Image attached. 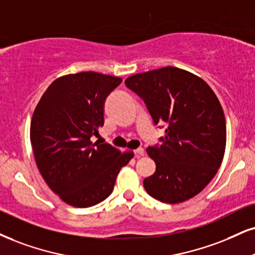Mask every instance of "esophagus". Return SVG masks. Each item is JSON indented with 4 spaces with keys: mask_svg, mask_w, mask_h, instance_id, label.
<instances>
[{
    "mask_svg": "<svg viewBox=\"0 0 255 255\" xmlns=\"http://www.w3.org/2000/svg\"><path fill=\"white\" fill-rule=\"evenodd\" d=\"M144 153H145V151H144L143 147H138V149L134 150V155H136L137 157H139V156H144Z\"/></svg>",
    "mask_w": 255,
    "mask_h": 255,
    "instance_id": "1",
    "label": "esophagus"
}]
</instances>
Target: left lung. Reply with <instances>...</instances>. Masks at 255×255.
Instances as JSON below:
<instances>
[{"instance_id":"obj_1","label":"left lung","mask_w":255,"mask_h":255,"mask_svg":"<svg viewBox=\"0 0 255 255\" xmlns=\"http://www.w3.org/2000/svg\"><path fill=\"white\" fill-rule=\"evenodd\" d=\"M125 85L143 100L155 125H166L161 144L146 149L155 174L143 181L146 193L180 203L202 191L221 165L226 119L218 97L201 78L177 67L134 74Z\"/></svg>"}]
</instances>
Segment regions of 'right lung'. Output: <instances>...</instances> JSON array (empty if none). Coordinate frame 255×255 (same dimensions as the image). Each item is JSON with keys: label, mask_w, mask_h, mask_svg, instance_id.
Instances as JSON below:
<instances>
[{"label": "right lung", "mask_w": 255, "mask_h": 255, "mask_svg": "<svg viewBox=\"0 0 255 255\" xmlns=\"http://www.w3.org/2000/svg\"><path fill=\"white\" fill-rule=\"evenodd\" d=\"M121 78L80 72L58 78L41 97L30 123L37 168L62 201L87 208L109 197L121 169L133 157L91 142L104 125V104Z\"/></svg>", "instance_id": "1"}]
</instances>
